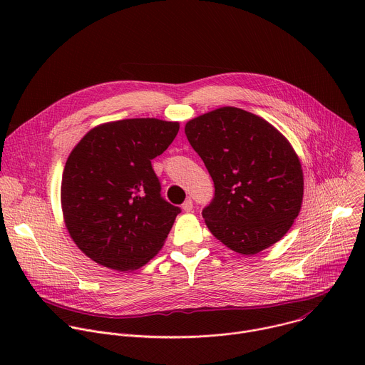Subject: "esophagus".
Listing matches in <instances>:
<instances>
[{
	"mask_svg": "<svg viewBox=\"0 0 365 365\" xmlns=\"http://www.w3.org/2000/svg\"><path fill=\"white\" fill-rule=\"evenodd\" d=\"M182 210H183L185 212H190V211L193 210V202H192V199H186V200L183 202Z\"/></svg>",
	"mask_w": 365,
	"mask_h": 365,
	"instance_id": "esophagus-1",
	"label": "esophagus"
}]
</instances>
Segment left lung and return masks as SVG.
Here are the masks:
<instances>
[{
    "label": "left lung",
    "mask_w": 365,
    "mask_h": 365,
    "mask_svg": "<svg viewBox=\"0 0 365 365\" xmlns=\"http://www.w3.org/2000/svg\"><path fill=\"white\" fill-rule=\"evenodd\" d=\"M185 133L214 180V199L202 211L214 237L244 255L282 240L303 199V170L289 140L235 107L187 121Z\"/></svg>",
    "instance_id": "obj_1"
}]
</instances>
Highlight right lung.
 I'll return each instance as SVG.
<instances>
[{
	"instance_id": "obj_1",
	"label": "right lung",
	"mask_w": 365,
	"mask_h": 365,
	"mask_svg": "<svg viewBox=\"0 0 365 365\" xmlns=\"http://www.w3.org/2000/svg\"><path fill=\"white\" fill-rule=\"evenodd\" d=\"M179 123L130 118L88 131L65 165L61 200L69 235L95 263L143 267L163 247L180 207L160 195L151 160L175 140Z\"/></svg>"
}]
</instances>
